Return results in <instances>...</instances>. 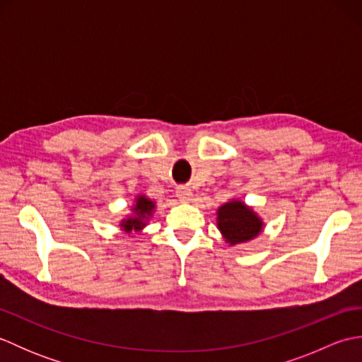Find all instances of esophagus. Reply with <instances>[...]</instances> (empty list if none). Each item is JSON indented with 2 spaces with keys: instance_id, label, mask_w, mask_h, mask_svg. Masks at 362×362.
Here are the masks:
<instances>
[{
  "instance_id": "obj_1",
  "label": "esophagus",
  "mask_w": 362,
  "mask_h": 362,
  "mask_svg": "<svg viewBox=\"0 0 362 362\" xmlns=\"http://www.w3.org/2000/svg\"><path fill=\"white\" fill-rule=\"evenodd\" d=\"M175 196L179 197V201H182V202H189L193 193H191V189L187 187H179L175 191Z\"/></svg>"
}]
</instances>
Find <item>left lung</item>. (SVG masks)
<instances>
[{"instance_id":"1","label":"left lung","mask_w":362,"mask_h":362,"mask_svg":"<svg viewBox=\"0 0 362 362\" xmlns=\"http://www.w3.org/2000/svg\"><path fill=\"white\" fill-rule=\"evenodd\" d=\"M216 214L219 232L230 245L252 241L263 232V219L238 199L221 205Z\"/></svg>"}]
</instances>
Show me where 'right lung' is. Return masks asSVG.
Returning a JSON list of instances; mask_svg holds the SVG:
<instances>
[{"label":"right lung","instance_id":"1","mask_svg":"<svg viewBox=\"0 0 362 362\" xmlns=\"http://www.w3.org/2000/svg\"><path fill=\"white\" fill-rule=\"evenodd\" d=\"M153 210H156V202L151 201L148 196L138 194L132 205V213L124 219H121L119 222L121 230L127 235L140 233L141 230L148 226V222L153 214Z\"/></svg>","mask_w":362,"mask_h":362}]
</instances>
